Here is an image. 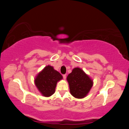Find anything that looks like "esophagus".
<instances>
[{"label":"esophagus","instance_id":"obj_1","mask_svg":"<svg viewBox=\"0 0 129 129\" xmlns=\"http://www.w3.org/2000/svg\"><path fill=\"white\" fill-rule=\"evenodd\" d=\"M63 79H64V80H65V79H66V75H63Z\"/></svg>","mask_w":129,"mask_h":129}]
</instances>
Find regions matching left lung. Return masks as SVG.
<instances>
[{
	"mask_svg": "<svg viewBox=\"0 0 129 129\" xmlns=\"http://www.w3.org/2000/svg\"><path fill=\"white\" fill-rule=\"evenodd\" d=\"M70 92L77 99H83L87 96L93 85V81L82 69L75 68L67 77Z\"/></svg>",
	"mask_w": 129,
	"mask_h": 129,
	"instance_id": "8db88e82",
	"label": "left lung"
}]
</instances>
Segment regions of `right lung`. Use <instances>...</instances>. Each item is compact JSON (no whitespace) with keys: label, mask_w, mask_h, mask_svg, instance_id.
Returning <instances> with one entry per match:
<instances>
[{"label":"right lung","mask_w":129,"mask_h":129,"mask_svg":"<svg viewBox=\"0 0 129 129\" xmlns=\"http://www.w3.org/2000/svg\"><path fill=\"white\" fill-rule=\"evenodd\" d=\"M62 79L63 76L59 72L47 65L36 76L35 84L42 96L48 98L54 94L57 82Z\"/></svg>","instance_id":"add662e5"}]
</instances>
